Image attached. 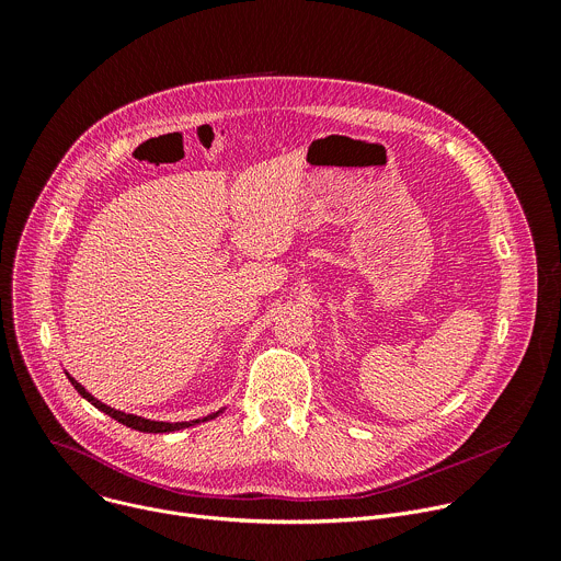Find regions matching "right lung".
<instances>
[{"label":"right lung","mask_w":561,"mask_h":561,"mask_svg":"<svg viewBox=\"0 0 561 561\" xmlns=\"http://www.w3.org/2000/svg\"><path fill=\"white\" fill-rule=\"evenodd\" d=\"M68 379H70V383L75 386V390H77L79 394H82L84 399H89V402H91L95 409H100V411L106 413L108 417H113V420H117L119 424H124V426H128V428H135V431H139V433H171V431H180V428L195 426V424H199V422L215 420V417L221 413V411H217V413H213V415H208V417H204V420L178 422V424H171V422H150V420H144V417H137V415H128V413H122V411H115V409L102 404L100 399H95L91 392H87V388H84L82 383H77L72 377H68Z\"/></svg>","instance_id":"1"}]
</instances>
